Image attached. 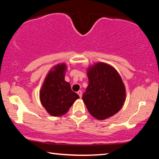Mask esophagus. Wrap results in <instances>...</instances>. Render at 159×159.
I'll return each instance as SVG.
<instances>
[{
  "mask_svg": "<svg viewBox=\"0 0 159 159\" xmlns=\"http://www.w3.org/2000/svg\"><path fill=\"white\" fill-rule=\"evenodd\" d=\"M77 94L79 95V97H80V98H82V91H81V90H79V91H78Z\"/></svg>",
  "mask_w": 159,
  "mask_h": 159,
  "instance_id": "1",
  "label": "esophagus"
}]
</instances>
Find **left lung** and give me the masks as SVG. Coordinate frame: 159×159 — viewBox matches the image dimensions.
I'll use <instances>...</instances> for the list:
<instances>
[{"label":"left lung","instance_id":"left-lung-1","mask_svg":"<svg viewBox=\"0 0 159 159\" xmlns=\"http://www.w3.org/2000/svg\"><path fill=\"white\" fill-rule=\"evenodd\" d=\"M88 86L83 100L90 114L104 120L116 114L125 99V88L114 67L99 62L88 69Z\"/></svg>","mask_w":159,"mask_h":159}]
</instances>
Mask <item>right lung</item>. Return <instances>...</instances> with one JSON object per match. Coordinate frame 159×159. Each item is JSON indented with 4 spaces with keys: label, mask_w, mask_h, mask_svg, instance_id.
<instances>
[{
    "label": "right lung",
    "mask_w": 159,
    "mask_h": 159,
    "mask_svg": "<svg viewBox=\"0 0 159 159\" xmlns=\"http://www.w3.org/2000/svg\"><path fill=\"white\" fill-rule=\"evenodd\" d=\"M66 65L64 63L53 66L45 77L40 91L42 105L48 114L53 116H61L69 111L74 102L79 98L72 91L69 83L65 81Z\"/></svg>",
    "instance_id": "obj_1"
}]
</instances>
